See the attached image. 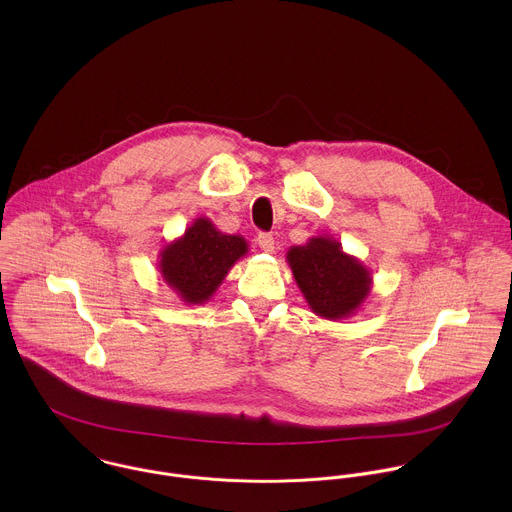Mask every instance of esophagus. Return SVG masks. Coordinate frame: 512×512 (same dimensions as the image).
<instances>
[{"instance_id": "34e87169", "label": "esophagus", "mask_w": 512, "mask_h": 512, "mask_svg": "<svg viewBox=\"0 0 512 512\" xmlns=\"http://www.w3.org/2000/svg\"><path fill=\"white\" fill-rule=\"evenodd\" d=\"M256 240H258V246H260L264 252H274V236H272V234L260 232Z\"/></svg>"}]
</instances>
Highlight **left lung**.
<instances>
[{"label":"left lung","mask_w":512,"mask_h":512,"mask_svg":"<svg viewBox=\"0 0 512 512\" xmlns=\"http://www.w3.org/2000/svg\"><path fill=\"white\" fill-rule=\"evenodd\" d=\"M286 260L309 309L323 319L355 315L372 290L370 270L333 236H313L292 246Z\"/></svg>","instance_id":"obj_1"}]
</instances>
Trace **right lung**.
Wrapping results in <instances>:
<instances>
[{
  "label": "right lung",
  "mask_w": 512,
  "mask_h": 512,
  "mask_svg": "<svg viewBox=\"0 0 512 512\" xmlns=\"http://www.w3.org/2000/svg\"><path fill=\"white\" fill-rule=\"evenodd\" d=\"M248 254L240 234H224L205 217L193 220L183 236L159 252V274L185 305L207 303L230 268Z\"/></svg>",
  "instance_id": "add662e5"
}]
</instances>
